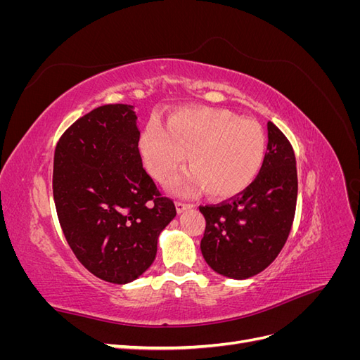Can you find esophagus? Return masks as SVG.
I'll use <instances>...</instances> for the list:
<instances>
[{"mask_svg":"<svg viewBox=\"0 0 360 360\" xmlns=\"http://www.w3.org/2000/svg\"><path fill=\"white\" fill-rule=\"evenodd\" d=\"M176 209H177V212H179V213H183L184 210L193 209V204H191V202H183V201H177V202H176Z\"/></svg>","mask_w":360,"mask_h":360,"instance_id":"1","label":"esophagus"}]
</instances>
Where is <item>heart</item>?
<instances>
[{
	"label": "heart",
	"instance_id": "heart-1",
	"mask_svg": "<svg viewBox=\"0 0 360 360\" xmlns=\"http://www.w3.org/2000/svg\"><path fill=\"white\" fill-rule=\"evenodd\" d=\"M148 172L165 181L188 155L191 171L172 188H201L214 198H230L254 181L266 155V134L254 120L221 108H188L174 112L167 127L150 122L139 139Z\"/></svg>",
	"mask_w": 360,
	"mask_h": 360
}]
</instances>
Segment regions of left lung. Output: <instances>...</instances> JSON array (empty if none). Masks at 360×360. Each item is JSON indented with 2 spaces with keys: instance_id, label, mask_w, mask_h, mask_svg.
<instances>
[{
  "instance_id": "obj_1",
  "label": "left lung",
  "mask_w": 360,
  "mask_h": 360,
  "mask_svg": "<svg viewBox=\"0 0 360 360\" xmlns=\"http://www.w3.org/2000/svg\"><path fill=\"white\" fill-rule=\"evenodd\" d=\"M267 135V151L255 180L219 204L200 205L205 217L202 257L217 274L233 279H248L274 263L296 213V156L271 122Z\"/></svg>"
}]
</instances>
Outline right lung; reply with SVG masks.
I'll return each mask as SVG.
<instances>
[{
	"mask_svg": "<svg viewBox=\"0 0 360 360\" xmlns=\"http://www.w3.org/2000/svg\"><path fill=\"white\" fill-rule=\"evenodd\" d=\"M132 105H103L64 132L52 191L64 237L97 278L127 284L151 266L158 237L176 216L143 167Z\"/></svg>",
	"mask_w": 360,
	"mask_h": 360,
	"instance_id": "obj_1",
	"label": "right lung"
}]
</instances>
